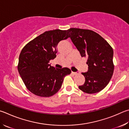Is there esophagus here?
Masks as SVG:
<instances>
[{
  "instance_id": "1",
  "label": "esophagus",
  "mask_w": 129,
  "mask_h": 129,
  "mask_svg": "<svg viewBox=\"0 0 129 129\" xmlns=\"http://www.w3.org/2000/svg\"><path fill=\"white\" fill-rule=\"evenodd\" d=\"M72 74L73 75V76H75V75H76V74H77L78 73H77V72H72Z\"/></svg>"
}]
</instances>
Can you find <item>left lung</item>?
<instances>
[{"mask_svg": "<svg viewBox=\"0 0 129 129\" xmlns=\"http://www.w3.org/2000/svg\"><path fill=\"white\" fill-rule=\"evenodd\" d=\"M69 37L82 57H87L88 71L82 73L85 83L79 88L87 93L100 92L106 87L114 71L113 50L99 34L88 29L71 28Z\"/></svg>", "mask_w": 129, "mask_h": 129, "instance_id": "left-lung-1", "label": "left lung"}]
</instances>
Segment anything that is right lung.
<instances>
[{"label":"right lung","mask_w":129,"mask_h":129,"mask_svg":"<svg viewBox=\"0 0 129 129\" xmlns=\"http://www.w3.org/2000/svg\"><path fill=\"white\" fill-rule=\"evenodd\" d=\"M68 30L47 31L27 43L19 56L17 69L27 90L41 97H50L61 87L68 68H55L49 64L56 56L59 42L69 38Z\"/></svg>","instance_id":"right-lung-1"}]
</instances>
